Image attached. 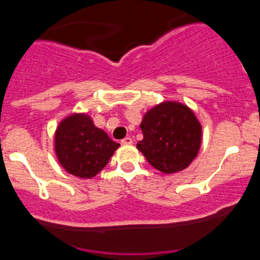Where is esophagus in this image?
I'll return each instance as SVG.
<instances>
[{"mask_svg": "<svg viewBox=\"0 0 260 260\" xmlns=\"http://www.w3.org/2000/svg\"><path fill=\"white\" fill-rule=\"evenodd\" d=\"M133 140L131 137H125L122 140V145H132Z\"/></svg>", "mask_w": 260, "mask_h": 260, "instance_id": "34e87169", "label": "esophagus"}]
</instances>
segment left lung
Masks as SVG:
<instances>
[{"mask_svg": "<svg viewBox=\"0 0 260 260\" xmlns=\"http://www.w3.org/2000/svg\"><path fill=\"white\" fill-rule=\"evenodd\" d=\"M137 149L162 174H176L196 158L203 141V127L190 107L165 101L147 111Z\"/></svg>", "mask_w": 260, "mask_h": 260, "instance_id": "1", "label": "left lung"}]
</instances>
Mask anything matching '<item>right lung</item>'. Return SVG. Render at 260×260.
Listing matches in <instances>:
<instances>
[{"label":"right lung","mask_w":260,"mask_h":260,"mask_svg":"<svg viewBox=\"0 0 260 260\" xmlns=\"http://www.w3.org/2000/svg\"><path fill=\"white\" fill-rule=\"evenodd\" d=\"M119 143L114 142L90 115L72 113L62 118L54 135V149L60 166L79 179H93L108 164Z\"/></svg>","instance_id":"add662e5"}]
</instances>
